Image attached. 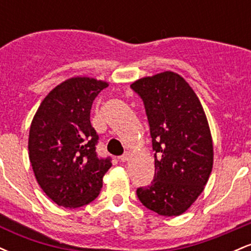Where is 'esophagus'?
<instances>
[{"label": "esophagus", "mask_w": 251, "mask_h": 251, "mask_svg": "<svg viewBox=\"0 0 251 251\" xmlns=\"http://www.w3.org/2000/svg\"><path fill=\"white\" fill-rule=\"evenodd\" d=\"M119 160H120V162H123V163L128 162V160H129V154H128V153H125V154L120 155V157H119Z\"/></svg>", "instance_id": "obj_1"}]
</instances>
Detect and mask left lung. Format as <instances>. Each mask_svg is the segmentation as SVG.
Returning a JSON list of instances; mask_svg holds the SVG:
<instances>
[{
    "label": "left lung",
    "instance_id": "left-lung-1",
    "mask_svg": "<svg viewBox=\"0 0 251 251\" xmlns=\"http://www.w3.org/2000/svg\"><path fill=\"white\" fill-rule=\"evenodd\" d=\"M131 88L144 102L155 152L153 181L138 188L137 196L158 215L179 216L201 194L212 170L204 109L194 89L174 72L143 77Z\"/></svg>",
    "mask_w": 251,
    "mask_h": 251
}]
</instances>
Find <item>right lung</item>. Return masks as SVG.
I'll return each instance as SVG.
<instances>
[{
    "mask_svg": "<svg viewBox=\"0 0 251 251\" xmlns=\"http://www.w3.org/2000/svg\"><path fill=\"white\" fill-rule=\"evenodd\" d=\"M108 86L92 77L66 80L43 99L29 129V160L45 194L63 208H80L99 196L111 158L97 153L99 135L91 108Z\"/></svg>",
    "mask_w": 251,
    "mask_h": 251,
    "instance_id": "right-lung-1",
    "label": "right lung"
}]
</instances>
